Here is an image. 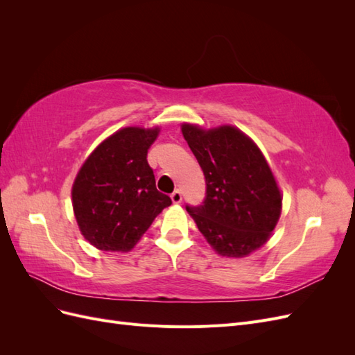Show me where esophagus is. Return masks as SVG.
<instances>
[{
    "label": "esophagus",
    "instance_id": "34e87169",
    "mask_svg": "<svg viewBox=\"0 0 355 355\" xmlns=\"http://www.w3.org/2000/svg\"><path fill=\"white\" fill-rule=\"evenodd\" d=\"M170 198H171V201H173V204H179L180 201H182V194H180V191L179 189H176L173 194L170 196Z\"/></svg>",
    "mask_w": 355,
    "mask_h": 355
}]
</instances>
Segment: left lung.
Segmentation results:
<instances>
[{"instance_id":"left-lung-1","label":"left lung","mask_w":355,"mask_h":355,"mask_svg":"<svg viewBox=\"0 0 355 355\" xmlns=\"http://www.w3.org/2000/svg\"><path fill=\"white\" fill-rule=\"evenodd\" d=\"M180 130L206 178L204 202L187 206L204 239L225 257L261 249L280 219L283 194L259 146L231 124L182 123Z\"/></svg>"}]
</instances>
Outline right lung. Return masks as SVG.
I'll return each instance as SVG.
<instances>
[{"mask_svg":"<svg viewBox=\"0 0 355 355\" xmlns=\"http://www.w3.org/2000/svg\"><path fill=\"white\" fill-rule=\"evenodd\" d=\"M159 127H123L84 161L72 184L80 232L96 249L130 252L158 214L171 204L155 187L146 161Z\"/></svg>","mask_w":355,"mask_h":355,"instance_id":"1","label":"right lung"}]
</instances>
